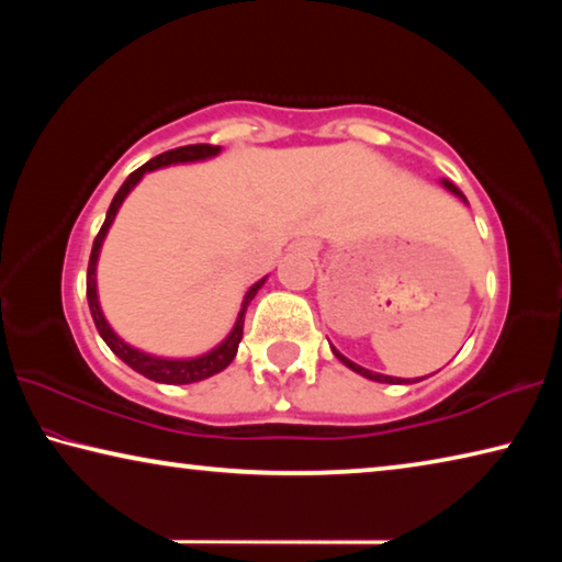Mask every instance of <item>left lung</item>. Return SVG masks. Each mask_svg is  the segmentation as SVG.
I'll list each match as a JSON object with an SVG mask.
<instances>
[{"label": "left lung", "mask_w": 562, "mask_h": 562, "mask_svg": "<svg viewBox=\"0 0 562 562\" xmlns=\"http://www.w3.org/2000/svg\"><path fill=\"white\" fill-rule=\"evenodd\" d=\"M443 186H446V188H449V190H451V193H456V195H459V198H463V195H461V190H459V188H456V186H451V183H449V180H443ZM463 201H465V198H463ZM331 351H335V357H337L339 361H345V364H347L349 369H355V372H357V374H361V376L372 379V382H382V384H404V379H394V376L374 374V372H369V369H364V367H359V364H355V361H349L347 357H341V355H339V351H337L335 347H331Z\"/></svg>", "instance_id": "8db88e82"}]
</instances>
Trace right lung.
I'll return each mask as SVG.
<instances>
[{"instance_id": "1", "label": "right lung", "mask_w": 562, "mask_h": 562, "mask_svg": "<svg viewBox=\"0 0 562 562\" xmlns=\"http://www.w3.org/2000/svg\"><path fill=\"white\" fill-rule=\"evenodd\" d=\"M217 150H221V146H211V144H193V146L173 148V150H166V154H160L156 158H150L148 164H144L140 168L133 170V173L126 178V183L119 188V193L113 195V201L109 205V213H106V221H103L101 231L97 235V240H93V247H91L89 270H87V300H89V310H91L93 325H97L99 335L111 347L113 355L126 361V364L133 369V372L144 374L146 379H154V382H160V384H193V382H201V379H207V376H213L217 372H223V369L231 364V361L237 355V345H240V339H243L245 310H247V304H250V300L255 297V292L262 288L265 278L260 282H255L252 288H250V292L245 294L240 317H237L235 327L231 331V337H227L221 347H215L213 351H207V355L198 357V359H160V357H150V355H144V351L128 347L126 341L113 335V329L109 327V322L103 319L101 307H99V297H97V260H99V250H101L103 237H106L109 227L113 223V217H116V213H119L123 198L131 193V188L136 186L140 178H144V173H148V170H156L160 166L183 164V160H201V158H207V156H215Z\"/></svg>"}]
</instances>
